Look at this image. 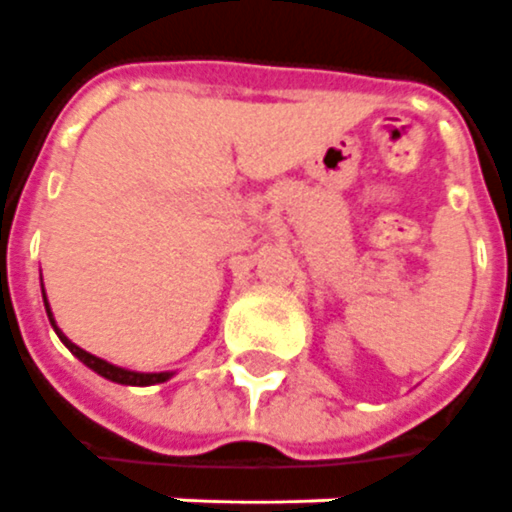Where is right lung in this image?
Instances as JSON below:
<instances>
[{
  "label": "right lung",
  "instance_id": "obj_1",
  "mask_svg": "<svg viewBox=\"0 0 512 512\" xmlns=\"http://www.w3.org/2000/svg\"><path fill=\"white\" fill-rule=\"evenodd\" d=\"M43 289V284H41ZM43 306H46V314H49V322H52L54 333L60 336V342L71 350V353L82 361L85 366H90L96 375H101V378L112 380V383H121V386H154V383H165V380L173 378V372H132V369H123V366H115L110 364V361H104V358H96L93 353H88V350H82L79 344H74L68 336H65L60 328H57V322H54V314L52 308H49V300H46V292H43Z\"/></svg>",
  "mask_w": 512,
  "mask_h": 512
}]
</instances>
